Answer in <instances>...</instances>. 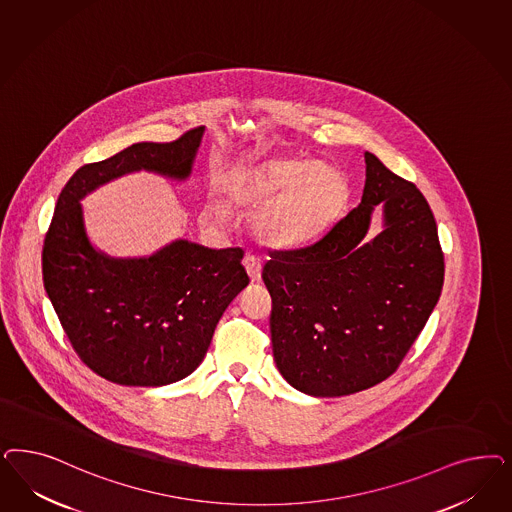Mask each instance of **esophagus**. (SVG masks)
<instances>
[{"label": "esophagus", "instance_id": "1", "mask_svg": "<svg viewBox=\"0 0 512 512\" xmlns=\"http://www.w3.org/2000/svg\"><path fill=\"white\" fill-rule=\"evenodd\" d=\"M243 264H245V269H247L250 281H260V277H262V262H260V258H258V256H252V254H248L247 258L243 260Z\"/></svg>", "mask_w": 512, "mask_h": 512}]
</instances>
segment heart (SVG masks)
Listing matches in <instances>:
<instances>
[{
  "mask_svg": "<svg viewBox=\"0 0 512 512\" xmlns=\"http://www.w3.org/2000/svg\"><path fill=\"white\" fill-rule=\"evenodd\" d=\"M230 198L245 209L264 211L256 231L281 250L311 247L333 228L348 198L345 177L331 165L299 158H275L231 182ZM224 211L209 203L205 218L220 222Z\"/></svg>",
  "mask_w": 512,
  "mask_h": 512,
  "instance_id": "obj_1",
  "label": "heart"
}]
</instances>
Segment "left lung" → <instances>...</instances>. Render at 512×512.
Returning a JSON list of instances; mask_svg holds the SVG:
<instances>
[{
    "label": "left lung",
    "instance_id": "left-lung-1",
    "mask_svg": "<svg viewBox=\"0 0 512 512\" xmlns=\"http://www.w3.org/2000/svg\"><path fill=\"white\" fill-rule=\"evenodd\" d=\"M377 204L385 230L363 244ZM262 279L282 377L350 396L396 373L439 301L445 256L422 192L365 152L362 203L311 247L271 250Z\"/></svg>",
    "mask_w": 512,
    "mask_h": 512
}]
</instances>
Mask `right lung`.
I'll use <instances>...</instances> for the list:
<instances>
[{"label": "right lung", "instance_id": "add662e5", "mask_svg": "<svg viewBox=\"0 0 512 512\" xmlns=\"http://www.w3.org/2000/svg\"><path fill=\"white\" fill-rule=\"evenodd\" d=\"M203 130L83 165L58 196L43 245L45 290L79 358L115 384L164 386L196 371L220 316L250 281L241 248L179 239L149 258H111L84 230L81 199L105 182L141 169L184 181Z\"/></svg>", "mask_w": 512, "mask_h": 512}]
</instances>
